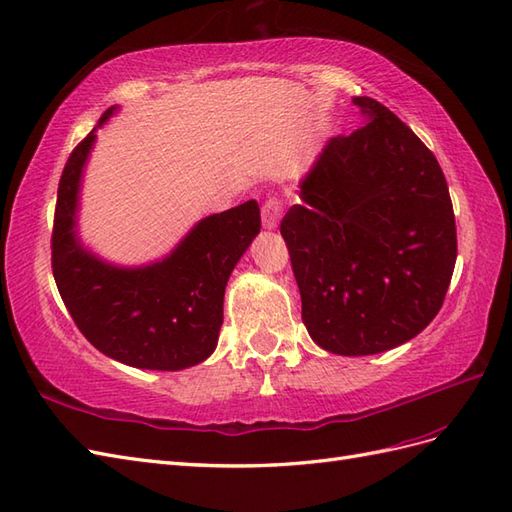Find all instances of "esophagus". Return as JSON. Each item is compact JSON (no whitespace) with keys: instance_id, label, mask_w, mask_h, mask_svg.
Instances as JSON below:
<instances>
[{"instance_id":"34e87169","label":"esophagus","mask_w":512,"mask_h":512,"mask_svg":"<svg viewBox=\"0 0 512 512\" xmlns=\"http://www.w3.org/2000/svg\"><path fill=\"white\" fill-rule=\"evenodd\" d=\"M281 201L279 199H268L264 206H261V223H264L266 229H276L279 227V218H281Z\"/></svg>"}]
</instances>
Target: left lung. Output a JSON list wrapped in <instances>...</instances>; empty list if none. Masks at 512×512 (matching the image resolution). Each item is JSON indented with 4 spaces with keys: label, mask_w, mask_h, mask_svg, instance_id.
I'll use <instances>...</instances> for the list:
<instances>
[{
    "label": "left lung",
    "mask_w": 512,
    "mask_h": 512,
    "mask_svg": "<svg viewBox=\"0 0 512 512\" xmlns=\"http://www.w3.org/2000/svg\"><path fill=\"white\" fill-rule=\"evenodd\" d=\"M349 137H332L281 223L311 339L371 356L425 330L457 261L446 178L410 126L369 96Z\"/></svg>",
    "instance_id": "1"
}]
</instances>
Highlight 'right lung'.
I'll return each mask as SVG.
<instances>
[{
    "instance_id": "right-lung-1",
    "label": "right lung",
    "mask_w": 512,
    "mask_h": 512,
    "mask_svg": "<svg viewBox=\"0 0 512 512\" xmlns=\"http://www.w3.org/2000/svg\"><path fill=\"white\" fill-rule=\"evenodd\" d=\"M72 150L64 167L51 238L57 289L83 337L98 352L135 369L182 371L212 356L223 326L229 276L261 229L257 201L212 214L186 233L163 259L115 266L79 236L83 169L96 130Z\"/></svg>"
}]
</instances>
